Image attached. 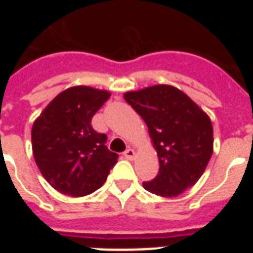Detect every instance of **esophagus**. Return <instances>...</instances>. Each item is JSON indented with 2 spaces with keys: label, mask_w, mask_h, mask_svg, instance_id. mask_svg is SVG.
<instances>
[{
  "label": "esophagus",
  "mask_w": 253,
  "mask_h": 253,
  "mask_svg": "<svg viewBox=\"0 0 253 253\" xmlns=\"http://www.w3.org/2000/svg\"><path fill=\"white\" fill-rule=\"evenodd\" d=\"M123 156H125V157H126L127 160H132V159H134V157H135V152H134V149L128 148L126 150V152L123 153Z\"/></svg>",
  "instance_id": "1"
}]
</instances>
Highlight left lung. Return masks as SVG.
I'll return each instance as SVG.
<instances>
[{
	"instance_id": "8db88e82",
	"label": "left lung",
	"mask_w": 253,
	"mask_h": 253,
	"mask_svg": "<svg viewBox=\"0 0 253 253\" xmlns=\"http://www.w3.org/2000/svg\"><path fill=\"white\" fill-rule=\"evenodd\" d=\"M123 97L145 121L159 156V173L143 181L145 190L165 198L180 195L199 180L211 159L210 118L170 85L126 92Z\"/></svg>"
}]
</instances>
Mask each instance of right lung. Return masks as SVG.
Segmentation results:
<instances>
[{"mask_svg": "<svg viewBox=\"0 0 253 253\" xmlns=\"http://www.w3.org/2000/svg\"><path fill=\"white\" fill-rule=\"evenodd\" d=\"M111 93L90 86L63 90L32 126V150L42 175L61 194L85 196L104 184L118 163L105 146L107 135L94 131L92 118Z\"/></svg>", "mask_w": 253, "mask_h": 253, "instance_id": "add662e5", "label": "right lung"}]
</instances>
